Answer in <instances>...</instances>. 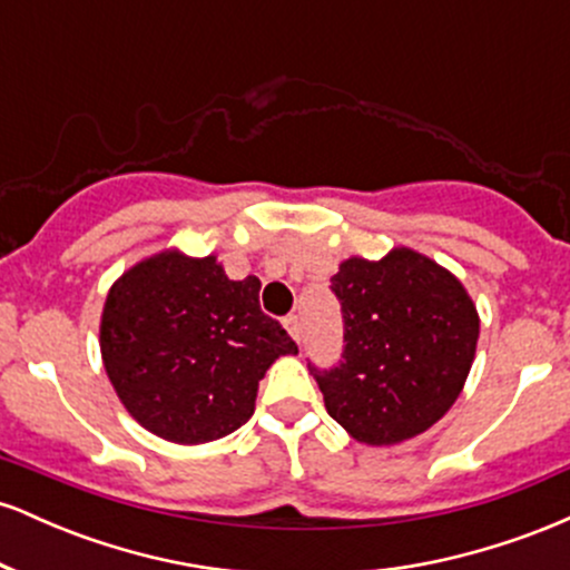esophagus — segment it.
<instances>
[{
    "label": "esophagus",
    "instance_id": "1",
    "mask_svg": "<svg viewBox=\"0 0 570 570\" xmlns=\"http://www.w3.org/2000/svg\"><path fill=\"white\" fill-rule=\"evenodd\" d=\"M284 326H286V330H289V335L297 340V343H299V340H303V322H299V316H286L284 318Z\"/></svg>",
    "mask_w": 570,
    "mask_h": 570
}]
</instances>
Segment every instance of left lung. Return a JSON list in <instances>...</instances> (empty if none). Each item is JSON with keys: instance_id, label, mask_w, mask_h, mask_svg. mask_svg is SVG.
<instances>
[{"instance_id": "obj_1", "label": "left lung", "mask_w": 570, "mask_h": 570, "mask_svg": "<svg viewBox=\"0 0 570 570\" xmlns=\"http://www.w3.org/2000/svg\"><path fill=\"white\" fill-rule=\"evenodd\" d=\"M330 289L343 313V353L332 367L307 358L326 412L367 444L434 426L474 362L480 318L466 289L410 248L381 263L348 259Z\"/></svg>"}]
</instances>
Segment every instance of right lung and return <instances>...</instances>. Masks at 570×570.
<instances>
[{
    "label": "right lung",
    "mask_w": 570,
    "mask_h": 570,
    "mask_svg": "<svg viewBox=\"0 0 570 570\" xmlns=\"http://www.w3.org/2000/svg\"><path fill=\"white\" fill-rule=\"evenodd\" d=\"M297 343L259 307V281L168 252L128 271L101 316V356L130 415L168 442L233 434L257 385Z\"/></svg>",
    "instance_id": "obj_1"
}]
</instances>
